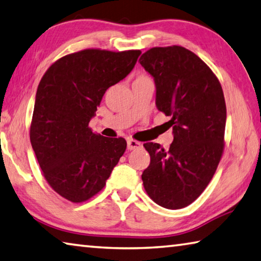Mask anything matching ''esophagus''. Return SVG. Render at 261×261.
Returning <instances> with one entry per match:
<instances>
[{
    "label": "esophagus",
    "mask_w": 261,
    "mask_h": 261,
    "mask_svg": "<svg viewBox=\"0 0 261 261\" xmlns=\"http://www.w3.org/2000/svg\"><path fill=\"white\" fill-rule=\"evenodd\" d=\"M141 147V143L139 141H136L134 139H130L127 140V149L129 150H135V149H138Z\"/></svg>",
    "instance_id": "1"
}]
</instances>
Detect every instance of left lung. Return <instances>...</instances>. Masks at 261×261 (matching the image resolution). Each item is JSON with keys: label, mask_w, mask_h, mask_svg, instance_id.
I'll list each match as a JSON object with an SVG mask.
<instances>
[{"label": "left lung", "mask_w": 261, "mask_h": 261, "mask_svg": "<svg viewBox=\"0 0 261 261\" xmlns=\"http://www.w3.org/2000/svg\"><path fill=\"white\" fill-rule=\"evenodd\" d=\"M140 65L154 79L158 110L171 117L169 149L144 144L150 164L141 174L156 204L176 210L201 195L224 150L226 103L221 85L202 59L182 46L153 48Z\"/></svg>", "instance_id": "1"}]
</instances>
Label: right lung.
Wrapping results in <instances>:
<instances>
[{"mask_svg": "<svg viewBox=\"0 0 261 261\" xmlns=\"http://www.w3.org/2000/svg\"><path fill=\"white\" fill-rule=\"evenodd\" d=\"M140 54L87 49L57 60L41 79L31 143L46 181L66 200L84 202L100 192L124 154L125 139L93 134L89 122Z\"/></svg>", "mask_w": 261, "mask_h": 261, "instance_id": "right-lung-1", "label": "right lung"}]
</instances>
